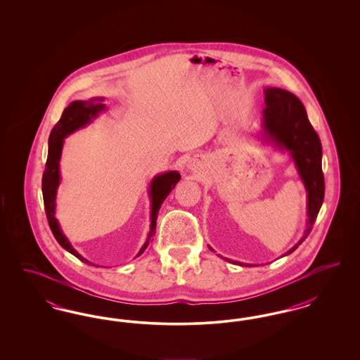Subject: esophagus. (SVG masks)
<instances>
[{"label":"esophagus","instance_id":"1","mask_svg":"<svg viewBox=\"0 0 360 360\" xmlns=\"http://www.w3.org/2000/svg\"><path fill=\"white\" fill-rule=\"evenodd\" d=\"M188 167L190 169V170H191V172H195V170L198 169V162H197L195 159L190 160V162H188Z\"/></svg>","mask_w":360,"mask_h":360}]
</instances>
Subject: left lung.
I'll return each mask as SVG.
<instances>
[{
  "mask_svg": "<svg viewBox=\"0 0 360 360\" xmlns=\"http://www.w3.org/2000/svg\"><path fill=\"white\" fill-rule=\"evenodd\" d=\"M264 103L266 108L263 110V124L259 137L264 143L273 144L279 151L290 155L291 160L294 162V166L308 195L307 229L302 238L298 240V243L281 257H283L295 251L298 245L308 238L311 226L320 212V207L323 205L326 188L324 174L321 167L323 148L320 137L309 122L305 106L298 97L279 87H266ZM210 250L213 251V248ZM223 259L233 264L245 267L257 266L231 260L226 257Z\"/></svg>",
  "mask_w": 360,
  "mask_h": 360,
  "instance_id": "8db88e82",
  "label": "left lung"
}]
</instances>
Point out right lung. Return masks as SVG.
Wrapping results in <instances>:
<instances>
[{
	"instance_id": "obj_1",
	"label": "right lung",
	"mask_w": 360,
	"mask_h": 360,
	"mask_svg": "<svg viewBox=\"0 0 360 360\" xmlns=\"http://www.w3.org/2000/svg\"><path fill=\"white\" fill-rule=\"evenodd\" d=\"M103 101V97H94L87 101H72L63 110L60 120L55 124L50 137H49V156H47L46 169L43 172V179H41V190H43L46 214H47V220H49L55 239L58 240V243L66 251H69L70 254H72L74 257H78L79 260L86 262L89 264H91V263L74 250L69 239L62 232V228L55 217V206H56V191L60 185L59 163H60L65 137L78 131L79 128H84L87 124H90L93 119H96L106 108ZM179 179H181V174L172 170V172L159 174L151 181L150 190H148V194L151 198V225H150V232H148L147 240L143 244V247L140 248V251L137 252L136 257H140L146 251V248L150 245V243L153 241L155 228H156L158 212L163 204V201L172 193V188H175V185L179 182Z\"/></svg>"
}]
</instances>
